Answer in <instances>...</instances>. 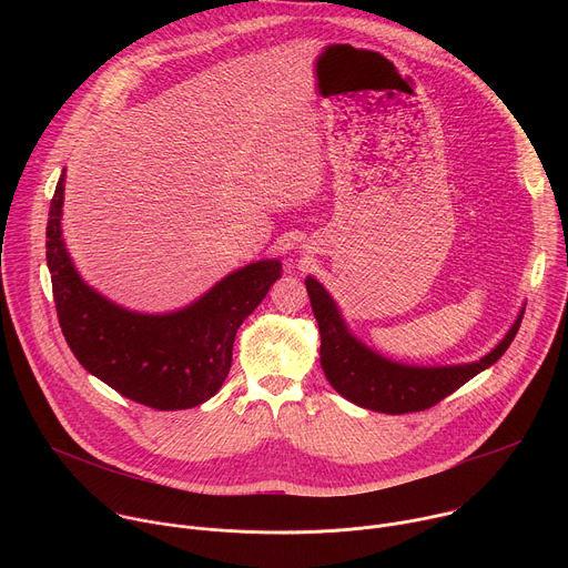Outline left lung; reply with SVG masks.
<instances>
[{
  "label": "left lung",
  "instance_id": "left-lung-1",
  "mask_svg": "<svg viewBox=\"0 0 568 568\" xmlns=\"http://www.w3.org/2000/svg\"><path fill=\"white\" fill-rule=\"evenodd\" d=\"M305 287L321 333V368L333 388L364 409L393 416L425 412L493 366L513 344L524 316L521 312L506 339L483 359L460 366L420 368L375 355L348 333L335 301L321 283L307 276Z\"/></svg>",
  "mask_w": 568,
  "mask_h": 568
}]
</instances>
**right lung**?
Wrapping results in <instances>:
<instances>
[{
	"label": "right lung",
	"instance_id": "obj_1",
	"mask_svg": "<svg viewBox=\"0 0 568 568\" xmlns=\"http://www.w3.org/2000/svg\"><path fill=\"white\" fill-rule=\"evenodd\" d=\"M64 173L47 222V265L62 335L85 371L156 412L191 409L213 397L231 368L233 339L281 278L278 261H261L220 281L173 314H139L85 285L64 250L60 215Z\"/></svg>",
	"mask_w": 568,
	"mask_h": 568
}]
</instances>
